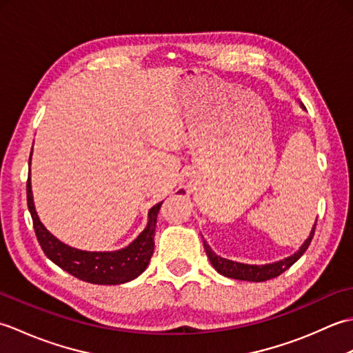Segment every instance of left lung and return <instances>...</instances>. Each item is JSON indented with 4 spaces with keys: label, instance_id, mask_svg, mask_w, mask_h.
<instances>
[{
    "label": "left lung",
    "instance_id": "1",
    "mask_svg": "<svg viewBox=\"0 0 353 353\" xmlns=\"http://www.w3.org/2000/svg\"><path fill=\"white\" fill-rule=\"evenodd\" d=\"M317 224V221H316ZM316 224H314V228L310 234V238L306 239L305 244L301 247V250L297 253L292 254V256L279 261V262H274V264H268V265H247V264H239V262H234V261H229V259H224L219 254H215L211 247L206 244V241L203 239V245H205V250L209 261H211V264L214 265V268L223 276H228L232 277V279H239V281H252V282H264L268 279H273V277H277L279 274H282L285 270H288L294 262L302 256V254L308 249L311 241H312V236H314V232H316Z\"/></svg>",
    "mask_w": 353,
    "mask_h": 353
}]
</instances>
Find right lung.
I'll return each mask as SVG.
<instances>
[{"instance_id":"1","label":"right lung","mask_w":353,"mask_h":353,"mask_svg":"<svg viewBox=\"0 0 353 353\" xmlns=\"http://www.w3.org/2000/svg\"><path fill=\"white\" fill-rule=\"evenodd\" d=\"M30 159H32V154H30ZM27 205L30 214H32L36 238L43 253L56 265L63 268L70 274L76 276L77 279L100 285L124 283L138 277L147 268L150 259H152L154 250L157 212H159L162 206V201L150 209V220L145 230L129 247L117 252L77 250L52 236L43 228V224L39 221V216H37L34 211L30 177L27 179Z\"/></svg>"}]
</instances>
